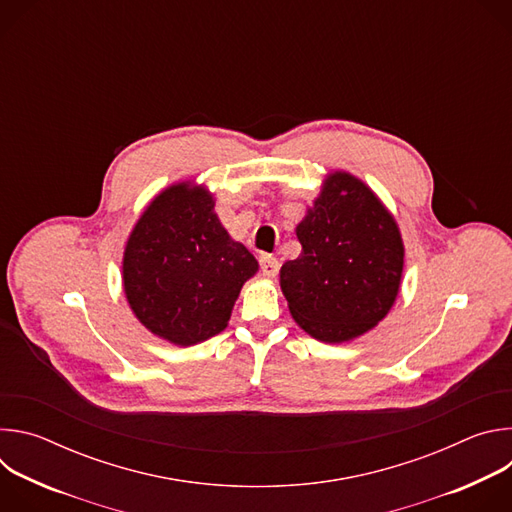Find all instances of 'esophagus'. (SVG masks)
<instances>
[{
    "instance_id": "34e87169",
    "label": "esophagus",
    "mask_w": 512,
    "mask_h": 512,
    "mask_svg": "<svg viewBox=\"0 0 512 512\" xmlns=\"http://www.w3.org/2000/svg\"><path fill=\"white\" fill-rule=\"evenodd\" d=\"M259 265H261V271L265 277H275L279 273V261L271 255H261Z\"/></svg>"
}]
</instances>
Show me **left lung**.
Wrapping results in <instances>:
<instances>
[{"instance_id": "left-lung-1", "label": "left lung", "mask_w": 512, "mask_h": 512, "mask_svg": "<svg viewBox=\"0 0 512 512\" xmlns=\"http://www.w3.org/2000/svg\"><path fill=\"white\" fill-rule=\"evenodd\" d=\"M296 235L302 253L279 271L294 320L322 342H346L375 328L399 294L405 249L373 190L334 172Z\"/></svg>"}]
</instances>
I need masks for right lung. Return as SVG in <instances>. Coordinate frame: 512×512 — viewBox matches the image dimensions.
<instances>
[{"label":"right lung","instance_id":"add662e5","mask_svg":"<svg viewBox=\"0 0 512 512\" xmlns=\"http://www.w3.org/2000/svg\"><path fill=\"white\" fill-rule=\"evenodd\" d=\"M257 259L233 241L204 188L174 184L145 208L123 255V287L137 320L192 346L223 332Z\"/></svg>","mask_w":512,"mask_h":512}]
</instances>
